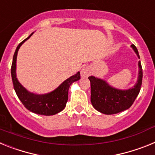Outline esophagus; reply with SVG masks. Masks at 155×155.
Instances as JSON below:
<instances>
[{"mask_svg": "<svg viewBox=\"0 0 155 155\" xmlns=\"http://www.w3.org/2000/svg\"><path fill=\"white\" fill-rule=\"evenodd\" d=\"M89 74L90 71L89 68H87V67H84L81 70V77H87L89 76Z\"/></svg>", "mask_w": 155, "mask_h": 155, "instance_id": "obj_1", "label": "esophagus"}]
</instances>
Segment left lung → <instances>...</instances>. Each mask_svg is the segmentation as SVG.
<instances>
[{
  "instance_id": "obj_1",
  "label": "left lung",
  "mask_w": 155,
  "mask_h": 155,
  "mask_svg": "<svg viewBox=\"0 0 155 155\" xmlns=\"http://www.w3.org/2000/svg\"><path fill=\"white\" fill-rule=\"evenodd\" d=\"M140 58L137 49L131 46ZM139 76L137 84L129 90L121 91L110 87L101 79L93 76L88 77L91 82V102L93 107L100 113L106 115L116 114L130 107L140 92L142 84L143 71L139 62Z\"/></svg>"
}]
</instances>
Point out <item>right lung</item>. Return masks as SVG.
<instances>
[{"instance_id":"obj_1","label":"right lung","mask_w":155,"mask_h":155,"mask_svg":"<svg viewBox=\"0 0 155 155\" xmlns=\"http://www.w3.org/2000/svg\"><path fill=\"white\" fill-rule=\"evenodd\" d=\"M32 33L28 38L19 43L14 54L12 69H11L14 89L20 101L22 102L25 107L28 110L36 114L44 115V116L55 115L61 112L65 108L66 104L68 100V90H69L70 86L73 82L78 81L81 78L80 72H78L76 74L71 76V78L64 81L57 89L50 93L39 95V94L28 92L25 87H22V85L16 78L15 69L16 59H17V54L19 48L25 41L29 39Z\"/></svg>"}]
</instances>
